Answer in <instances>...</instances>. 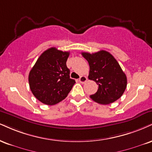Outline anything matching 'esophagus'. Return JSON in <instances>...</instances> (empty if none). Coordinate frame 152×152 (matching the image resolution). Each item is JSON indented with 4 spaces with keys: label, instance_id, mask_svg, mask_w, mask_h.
Segmentation results:
<instances>
[{
    "label": "esophagus",
    "instance_id": "obj_1",
    "mask_svg": "<svg viewBox=\"0 0 152 152\" xmlns=\"http://www.w3.org/2000/svg\"><path fill=\"white\" fill-rule=\"evenodd\" d=\"M87 77L86 76H81V77H80V78H79V81L81 82V83H85V82H86L87 81Z\"/></svg>",
    "mask_w": 152,
    "mask_h": 152
}]
</instances>
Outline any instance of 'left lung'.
<instances>
[{"mask_svg": "<svg viewBox=\"0 0 152 152\" xmlns=\"http://www.w3.org/2000/svg\"><path fill=\"white\" fill-rule=\"evenodd\" d=\"M90 66L88 78L98 85L97 92L90 96L102 105L116 101L122 96L127 87V76L117 60L105 50L90 54L82 52Z\"/></svg>", "mask_w": 152, "mask_h": 152, "instance_id": "left-lung-1", "label": "left lung"}]
</instances>
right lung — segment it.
Masks as SVG:
<instances>
[{"label":"right lung","mask_w":152,"mask_h":152,"mask_svg":"<svg viewBox=\"0 0 152 152\" xmlns=\"http://www.w3.org/2000/svg\"><path fill=\"white\" fill-rule=\"evenodd\" d=\"M69 56V52L49 48L40 55L30 71V90L42 103L53 105L61 102L76 83L70 78V71L66 66Z\"/></svg>","instance_id":"add662e5"}]
</instances>
